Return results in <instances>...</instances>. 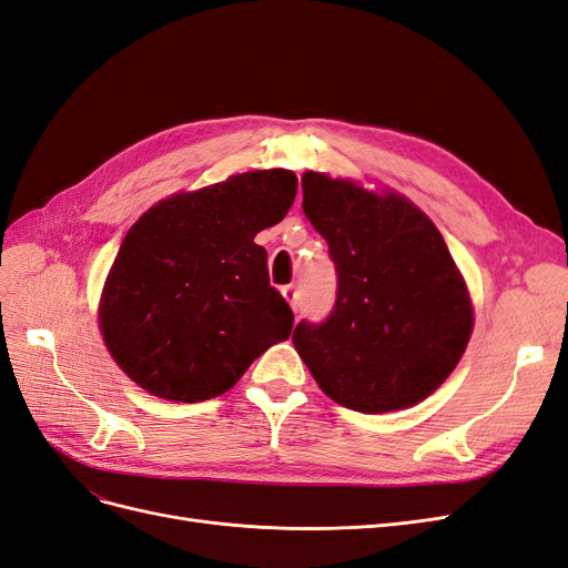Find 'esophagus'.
I'll list each match as a JSON object with an SVG mask.
<instances>
[{"label":"esophagus","instance_id":"1","mask_svg":"<svg viewBox=\"0 0 568 568\" xmlns=\"http://www.w3.org/2000/svg\"><path fill=\"white\" fill-rule=\"evenodd\" d=\"M282 294H284V298L288 301V305L294 307V311H298V307H301V294H298V286L288 284V286H284V288H282Z\"/></svg>","mask_w":568,"mask_h":568}]
</instances>
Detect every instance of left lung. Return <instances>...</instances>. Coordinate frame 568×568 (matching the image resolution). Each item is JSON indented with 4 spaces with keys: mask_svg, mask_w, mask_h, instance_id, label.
<instances>
[{
    "mask_svg": "<svg viewBox=\"0 0 568 568\" xmlns=\"http://www.w3.org/2000/svg\"><path fill=\"white\" fill-rule=\"evenodd\" d=\"M303 211L329 244L332 315L298 322L294 346L320 388L367 415L428 398L467 348L474 311L440 232L400 194L303 175Z\"/></svg>",
    "mask_w": 568,
    "mask_h": 568,
    "instance_id": "1",
    "label": "left lung"
}]
</instances>
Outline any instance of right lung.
I'll use <instances>...</instances> for the list:
<instances>
[{"mask_svg":"<svg viewBox=\"0 0 568 568\" xmlns=\"http://www.w3.org/2000/svg\"><path fill=\"white\" fill-rule=\"evenodd\" d=\"M296 189L291 170H251L163 199L134 222L99 305L106 348L134 384L165 400H209L288 338L294 313L253 239L284 220Z\"/></svg>","mask_w":568,"mask_h":568,"instance_id":"obj_1","label":"right lung"}]
</instances>
